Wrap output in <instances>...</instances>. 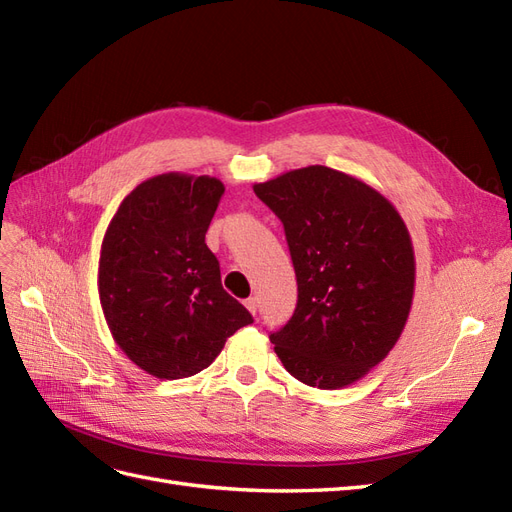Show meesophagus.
<instances>
[{"label": "esophagus", "instance_id": "1", "mask_svg": "<svg viewBox=\"0 0 512 512\" xmlns=\"http://www.w3.org/2000/svg\"><path fill=\"white\" fill-rule=\"evenodd\" d=\"M245 307L250 309V314H252V316H256V312H258V299H256V297L245 299Z\"/></svg>", "mask_w": 512, "mask_h": 512}]
</instances>
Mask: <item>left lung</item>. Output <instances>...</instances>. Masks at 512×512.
I'll use <instances>...</instances> for the list:
<instances>
[{
  "label": "left lung",
  "instance_id": "left-lung-1",
  "mask_svg": "<svg viewBox=\"0 0 512 512\" xmlns=\"http://www.w3.org/2000/svg\"><path fill=\"white\" fill-rule=\"evenodd\" d=\"M284 224L299 301L269 335L288 374L333 391L393 350L414 297V247L389 198L329 166L254 183Z\"/></svg>",
  "mask_w": 512,
  "mask_h": 512
}]
</instances>
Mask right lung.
<instances>
[{"instance_id":"right-lung-1","label":"right lung","mask_w":512,"mask_h":512,"mask_svg":"<svg viewBox=\"0 0 512 512\" xmlns=\"http://www.w3.org/2000/svg\"><path fill=\"white\" fill-rule=\"evenodd\" d=\"M224 183L164 173L123 198L100 250L98 292L117 346L147 374L177 380L209 367L252 314L222 288L205 243Z\"/></svg>"}]
</instances>
